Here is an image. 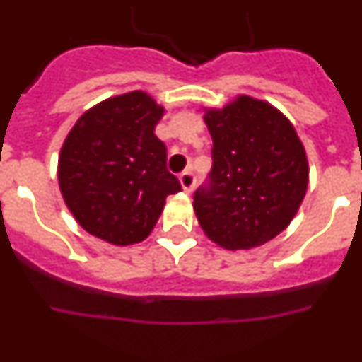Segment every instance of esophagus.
Listing matches in <instances>:
<instances>
[{"label":"esophagus","mask_w":362,"mask_h":362,"mask_svg":"<svg viewBox=\"0 0 362 362\" xmlns=\"http://www.w3.org/2000/svg\"><path fill=\"white\" fill-rule=\"evenodd\" d=\"M179 183H181V187H183L185 192L190 194V192L194 190V187H196V177H194L192 172H183V174L179 175Z\"/></svg>","instance_id":"esophagus-1"}]
</instances>
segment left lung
I'll list each match as a JSON object with an SVG mask.
<instances>
[{
  "label": "left lung",
  "mask_w": 362,
  "mask_h": 362,
  "mask_svg": "<svg viewBox=\"0 0 362 362\" xmlns=\"http://www.w3.org/2000/svg\"><path fill=\"white\" fill-rule=\"evenodd\" d=\"M212 172L194 196L206 238L226 250H250L292 223L308 188V158L293 124L274 105L238 95L204 108Z\"/></svg>",
  "instance_id": "8db88e82"
}]
</instances>
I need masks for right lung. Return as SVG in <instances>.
Here are the masks:
<instances>
[{
	"label": "right lung",
	"instance_id": "1",
	"mask_svg": "<svg viewBox=\"0 0 362 362\" xmlns=\"http://www.w3.org/2000/svg\"><path fill=\"white\" fill-rule=\"evenodd\" d=\"M165 108L143 90L112 95L83 114L65 137L57 181L86 232L116 246L150 235L166 197L181 190L153 134Z\"/></svg>",
	"mask_w": 362,
	"mask_h": 362
}]
</instances>
